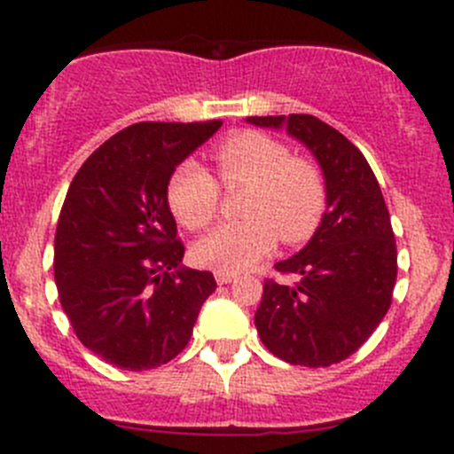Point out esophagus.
<instances>
[{"mask_svg": "<svg viewBox=\"0 0 454 454\" xmlns=\"http://www.w3.org/2000/svg\"><path fill=\"white\" fill-rule=\"evenodd\" d=\"M234 279H236V275H234V272L215 270V282H218V284H230V282H234Z\"/></svg>", "mask_w": 454, "mask_h": 454, "instance_id": "34e87169", "label": "esophagus"}]
</instances>
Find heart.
I'll return each mask as SVG.
<instances>
[{"label": "heart", "instance_id": "heart-1", "mask_svg": "<svg viewBox=\"0 0 454 454\" xmlns=\"http://www.w3.org/2000/svg\"><path fill=\"white\" fill-rule=\"evenodd\" d=\"M224 188H247L243 223L220 224L192 246L204 268L236 272L272 252L277 236L286 246L311 239L325 211L323 175L293 156L284 143L259 131L227 138L214 154ZM220 188L195 161H184L168 184V204L188 230H204L218 214Z\"/></svg>", "mask_w": 454, "mask_h": 454}]
</instances>
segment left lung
<instances>
[{
  "label": "left lung",
  "mask_w": 454,
  "mask_h": 454,
  "mask_svg": "<svg viewBox=\"0 0 454 454\" xmlns=\"http://www.w3.org/2000/svg\"><path fill=\"white\" fill-rule=\"evenodd\" d=\"M247 122L311 150L325 177V211L307 246L275 263L295 275L263 284L254 325L263 346L293 366H332L356 352L391 307L398 252L382 191L364 154L343 134L307 114L252 115Z\"/></svg>",
  "instance_id": "obj_1"
}]
</instances>
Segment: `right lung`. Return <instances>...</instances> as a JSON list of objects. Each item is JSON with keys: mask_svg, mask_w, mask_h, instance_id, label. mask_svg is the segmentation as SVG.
Wrapping results in <instances>:
<instances>
[{"mask_svg": "<svg viewBox=\"0 0 454 454\" xmlns=\"http://www.w3.org/2000/svg\"><path fill=\"white\" fill-rule=\"evenodd\" d=\"M220 124H131L67 188L54 239L59 300L83 346L122 371L175 359L215 291L211 272L182 266L168 184Z\"/></svg>", "mask_w": 454, "mask_h": 454, "instance_id": "1", "label": "right lung"}]
</instances>
